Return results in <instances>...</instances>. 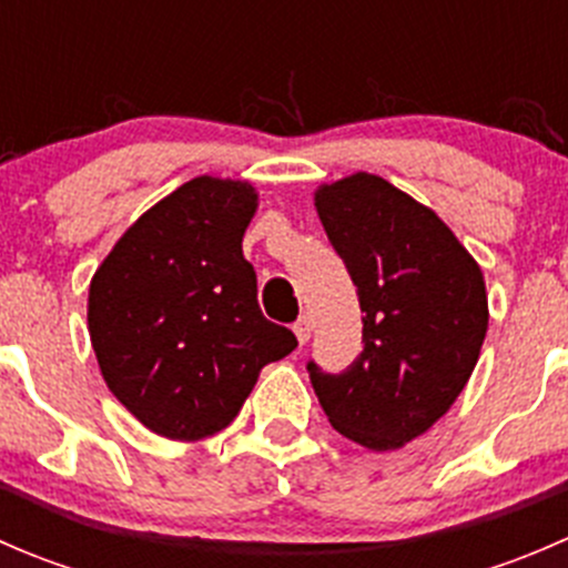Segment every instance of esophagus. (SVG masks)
I'll return each mask as SVG.
<instances>
[{"instance_id": "1", "label": "esophagus", "mask_w": 568, "mask_h": 568, "mask_svg": "<svg viewBox=\"0 0 568 568\" xmlns=\"http://www.w3.org/2000/svg\"><path fill=\"white\" fill-rule=\"evenodd\" d=\"M294 335H296V341H300L302 346H305V343L311 341V335H313V321L307 318V316H302V318L294 324Z\"/></svg>"}]
</instances>
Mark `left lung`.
Segmentation results:
<instances>
[{
  "label": "left lung",
  "mask_w": 568,
  "mask_h": 568,
  "mask_svg": "<svg viewBox=\"0 0 568 568\" xmlns=\"http://www.w3.org/2000/svg\"><path fill=\"white\" fill-rule=\"evenodd\" d=\"M313 203L357 285L365 343L343 374L307 365L313 390L346 439L404 448L473 376L489 326L484 272L428 205L385 178L321 183Z\"/></svg>",
  "instance_id": "1"
}]
</instances>
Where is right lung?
<instances>
[{
	"mask_svg": "<svg viewBox=\"0 0 568 568\" xmlns=\"http://www.w3.org/2000/svg\"><path fill=\"white\" fill-rule=\"evenodd\" d=\"M250 181L197 175L145 211L95 268L88 329L114 398L153 434L197 443L231 426L263 365L296 348L257 307L244 231Z\"/></svg>",
	"mask_w": 568,
	"mask_h": 568,
	"instance_id": "obj_1",
	"label": "right lung"
}]
</instances>
